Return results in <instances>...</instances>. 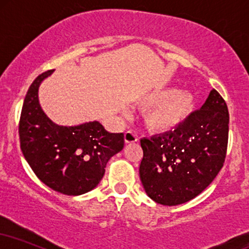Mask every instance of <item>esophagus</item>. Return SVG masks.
<instances>
[{"instance_id": "34e87169", "label": "esophagus", "mask_w": 249, "mask_h": 249, "mask_svg": "<svg viewBox=\"0 0 249 249\" xmlns=\"http://www.w3.org/2000/svg\"><path fill=\"white\" fill-rule=\"evenodd\" d=\"M124 138L126 144H131V142H136L138 141V136H137V133L134 131H126L124 134Z\"/></svg>"}]
</instances>
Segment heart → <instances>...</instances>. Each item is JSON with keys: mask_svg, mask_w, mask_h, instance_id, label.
<instances>
[{"mask_svg": "<svg viewBox=\"0 0 249 249\" xmlns=\"http://www.w3.org/2000/svg\"><path fill=\"white\" fill-rule=\"evenodd\" d=\"M141 104L148 107L145 123L154 132H170L178 127L194 108V97L174 88L156 89L142 96Z\"/></svg>", "mask_w": 249, "mask_h": 249, "instance_id": "b5f03b06", "label": "heart"}]
</instances>
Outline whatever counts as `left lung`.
Returning a JSON list of instances; mask_svg holds the SVG:
<instances>
[{
    "label": "left lung",
    "instance_id": "8db88e82",
    "mask_svg": "<svg viewBox=\"0 0 249 249\" xmlns=\"http://www.w3.org/2000/svg\"><path fill=\"white\" fill-rule=\"evenodd\" d=\"M227 104L212 90L201 108L170 132L141 139L139 176L153 201L176 206L196 198L224 166L228 144Z\"/></svg>",
    "mask_w": 249,
    "mask_h": 249
}]
</instances>
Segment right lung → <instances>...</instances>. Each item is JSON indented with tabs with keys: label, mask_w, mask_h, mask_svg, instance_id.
<instances>
[{
	"label": "right lung",
	"mask_w": 249,
	"mask_h": 249,
	"mask_svg": "<svg viewBox=\"0 0 249 249\" xmlns=\"http://www.w3.org/2000/svg\"><path fill=\"white\" fill-rule=\"evenodd\" d=\"M53 72L39 75L25 95L18 134L25 160L37 178L56 192L81 196L93 190L111 157L124 147V133H110L99 122L61 126L48 118L38 88Z\"/></svg>",
	"instance_id": "add662e5"
}]
</instances>
